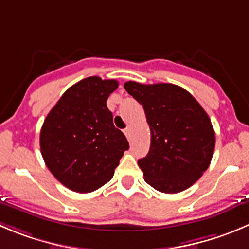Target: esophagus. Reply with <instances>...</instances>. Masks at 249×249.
<instances>
[{"mask_svg":"<svg viewBox=\"0 0 249 249\" xmlns=\"http://www.w3.org/2000/svg\"><path fill=\"white\" fill-rule=\"evenodd\" d=\"M123 133L126 134V137L127 138H131V133H132V131H131V127H127V128H124L123 129Z\"/></svg>","mask_w":249,"mask_h":249,"instance_id":"34e87169","label":"esophagus"}]
</instances>
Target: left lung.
<instances>
[{
  "label": "left lung",
  "mask_w": 249,
  "mask_h": 249,
  "mask_svg": "<svg viewBox=\"0 0 249 249\" xmlns=\"http://www.w3.org/2000/svg\"><path fill=\"white\" fill-rule=\"evenodd\" d=\"M124 89L143 105L150 127V149L138 160L145 182L162 193L189 188L209 167L214 153L208 113L178 85L126 82Z\"/></svg>",
  "instance_id": "8db88e82"
}]
</instances>
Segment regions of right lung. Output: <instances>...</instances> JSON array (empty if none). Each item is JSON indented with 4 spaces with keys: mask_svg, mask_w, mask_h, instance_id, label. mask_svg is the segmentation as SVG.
I'll list each match as a JSON object with an SVG mask.
<instances>
[{
    "mask_svg": "<svg viewBox=\"0 0 249 249\" xmlns=\"http://www.w3.org/2000/svg\"><path fill=\"white\" fill-rule=\"evenodd\" d=\"M117 87L115 79H82L68 88L45 118L41 155L51 174L71 191L89 193L103 187L128 150L106 105Z\"/></svg>",
    "mask_w": 249,
    "mask_h": 249,
    "instance_id": "add662e5",
    "label": "right lung"
}]
</instances>
